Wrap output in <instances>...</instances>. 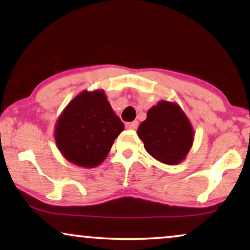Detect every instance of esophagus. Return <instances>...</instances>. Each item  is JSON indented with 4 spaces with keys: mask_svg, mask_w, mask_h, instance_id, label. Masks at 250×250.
I'll list each match as a JSON object with an SVG mask.
<instances>
[{
    "mask_svg": "<svg viewBox=\"0 0 250 250\" xmlns=\"http://www.w3.org/2000/svg\"><path fill=\"white\" fill-rule=\"evenodd\" d=\"M126 128H128V129H136L138 128V126H139V123H138V121H134V122H131V123H126Z\"/></svg>",
    "mask_w": 250,
    "mask_h": 250,
    "instance_id": "34e87169",
    "label": "esophagus"
}]
</instances>
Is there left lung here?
I'll return each instance as SVG.
<instances>
[{"mask_svg":"<svg viewBox=\"0 0 250 250\" xmlns=\"http://www.w3.org/2000/svg\"><path fill=\"white\" fill-rule=\"evenodd\" d=\"M136 133L148 153L166 165L183 162L194 138L192 125L182 108L165 100L149 109Z\"/></svg>","mask_w":250,"mask_h":250,"instance_id":"left-lung-1","label":"left lung"}]
</instances>
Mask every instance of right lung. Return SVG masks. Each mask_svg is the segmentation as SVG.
Segmentation results:
<instances>
[{"instance_id": "obj_1", "label": "right lung", "mask_w": 250, "mask_h": 250, "mask_svg": "<svg viewBox=\"0 0 250 250\" xmlns=\"http://www.w3.org/2000/svg\"><path fill=\"white\" fill-rule=\"evenodd\" d=\"M124 124L112 110L104 90H85L61 112L54 127L58 149L68 162L97 167L107 158Z\"/></svg>"}]
</instances>
